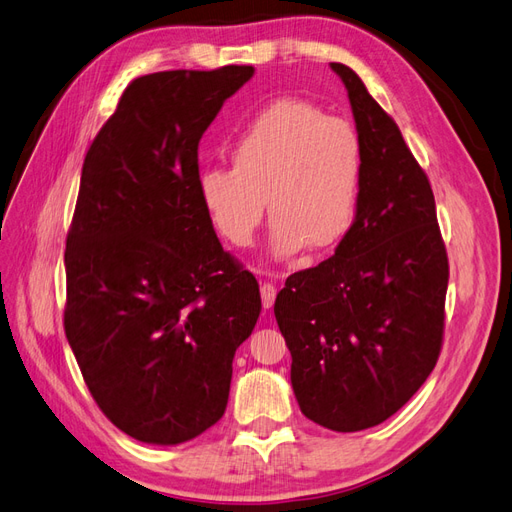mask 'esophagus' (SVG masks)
<instances>
[{"instance_id": "esophagus-1", "label": "esophagus", "mask_w": 512, "mask_h": 512, "mask_svg": "<svg viewBox=\"0 0 512 512\" xmlns=\"http://www.w3.org/2000/svg\"><path fill=\"white\" fill-rule=\"evenodd\" d=\"M275 297H277V288L269 282H265L260 286V299H262V307L265 309H271L273 303H275Z\"/></svg>"}]
</instances>
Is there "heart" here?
I'll use <instances>...</instances> for the list:
<instances>
[{"label":"heart","instance_id":"b5f03b06","mask_svg":"<svg viewBox=\"0 0 512 512\" xmlns=\"http://www.w3.org/2000/svg\"><path fill=\"white\" fill-rule=\"evenodd\" d=\"M230 160L232 168L200 170L198 194L232 245H252L265 207L277 260L307 245L329 250L348 235L365 173L361 136L348 121L303 100L273 102L247 123Z\"/></svg>","mask_w":512,"mask_h":512}]
</instances>
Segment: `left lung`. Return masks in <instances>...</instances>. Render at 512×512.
I'll return each mask as SVG.
<instances>
[{"mask_svg": "<svg viewBox=\"0 0 512 512\" xmlns=\"http://www.w3.org/2000/svg\"><path fill=\"white\" fill-rule=\"evenodd\" d=\"M331 68L363 143L359 209L335 254L290 275L273 309L301 412L346 433L393 416L436 367L448 256L429 179L397 123L354 70Z\"/></svg>", "mask_w": 512, "mask_h": 512, "instance_id": "8db88e82", "label": "left lung"}]
</instances>
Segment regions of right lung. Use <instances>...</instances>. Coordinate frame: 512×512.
I'll use <instances>...</instances> for the list:
<instances>
[{
    "instance_id": "1",
    "label": "right lung",
    "mask_w": 512,
    "mask_h": 512,
    "mask_svg": "<svg viewBox=\"0 0 512 512\" xmlns=\"http://www.w3.org/2000/svg\"><path fill=\"white\" fill-rule=\"evenodd\" d=\"M252 66L134 79L91 143L66 239L64 329L108 421L147 444L222 418L260 316L256 277L215 235L198 143Z\"/></svg>"
}]
</instances>
